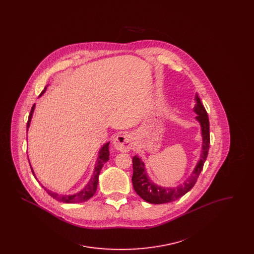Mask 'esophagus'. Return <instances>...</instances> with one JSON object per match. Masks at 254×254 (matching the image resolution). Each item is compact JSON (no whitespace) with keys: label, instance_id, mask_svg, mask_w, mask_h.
Instances as JSON below:
<instances>
[{"label":"esophagus","instance_id":"34e87169","mask_svg":"<svg viewBox=\"0 0 254 254\" xmlns=\"http://www.w3.org/2000/svg\"><path fill=\"white\" fill-rule=\"evenodd\" d=\"M114 147L121 152H128L132 146V140L128 134H120L113 141Z\"/></svg>","mask_w":254,"mask_h":254}]
</instances>
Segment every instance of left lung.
Wrapping results in <instances>:
<instances>
[{
    "mask_svg": "<svg viewBox=\"0 0 254 254\" xmlns=\"http://www.w3.org/2000/svg\"><path fill=\"white\" fill-rule=\"evenodd\" d=\"M195 107L194 112L197 114L196 120L200 123L203 137V145H202V154L200 160L198 161L195 169L187 181L184 182L176 188H163L155 185L149 178L145 172V165L138 156L132 158L133 175L132 184L134 190L145 202L150 204H166L173 202L179 199L183 195L190 191L193 188L197 181L203 167L205 164V159L207 157L209 149V121L207 113L205 110L200 98L196 94L195 96Z\"/></svg>",
    "mask_w": 254,
    "mask_h": 254,
    "instance_id": "8db88e82",
    "label": "left lung"
}]
</instances>
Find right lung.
I'll return each instance as SVG.
<instances>
[{"label": "right lung", "mask_w": 254, "mask_h": 254, "mask_svg": "<svg viewBox=\"0 0 254 254\" xmlns=\"http://www.w3.org/2000/svg\"><path fill=\"white\" fill-rule=\"evenodd\" d=\"M46 89H47V87H45V89L42 91L40 96L46 91ZM34 109H35V104L33 105L32 109L30 110V113H29V116H28V120H27V124H26V129H28V127L30 126V121H31V118H32V114H33ZM109 143L105 144V145H103V147L101 148V150L99 151V156H98V159H97V164L96 166H95L94 172H93V175H92L91 179L88 182V184L85 186V188L81 191H79L78 193L73 194V195H60V194L52 192L51 190L46 189L44 186H42L43 189L52 198H54L57 201L63 202V203H82V202L87 201L88 199H90L96 192L98 178H99L100 171H101V169L103 168L104 164L109 160ZM31 170H32V169H31ZM32 173L34 175L33 170H32Z\"/></svg>", "instance_id": "add662e5"}]
</instances>
